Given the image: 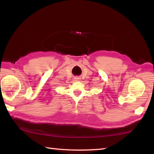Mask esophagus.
<instances>
[{"mask_svg":"<svg viewBox=\"0 0 154 154\" xmlns=\"http://www.w3.org/2000/svg\"><path fill=\"white\" fill-rule=\"evenodd\" d=\"M74 80L75 81H80L81 80V78L79 77H74Z\"/></svg>","mask_w":154,"mask_h":154,"instance_id":"esophagus-1","label":"esophagus"}]
</instances>
